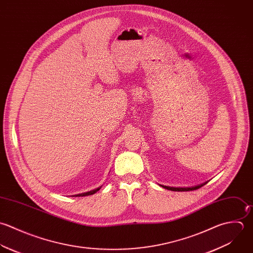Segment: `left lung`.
<instances>
[{"mask_svg":"<svg viewBox=\"0 0 253 253\" xmlns=\"http://www.w3.org/2000/svg\"><path fill=\"white\" fill-rule=\"evenodd\" d=\"M208 181H205V182H202L200 184H197V185H193V186H185V187H174V186H168V185H163V184H159L161 185L162 187L168 189V190H171V191H189V190H194V189H198L199 187L205 185Z\"/></svg>","mask_w":253,"mask_h":253,"instance_id":"obj_1","label":"left lung"}]
</instances>
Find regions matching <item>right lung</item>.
<instances>
[{
	"label": "right lung",
	"instance_id": "add662e5",
	"mask_svg": "<svg viewBox=\"0 0 253 253\" xmlns=\"http://www.w3.org/2000/svg\"><path fill=\"white\" fill-rule=\"evenodd\" d=\"M101 187H102V186H99V187H97V188H95V189H92V190H90V191L83 192V193H80V194H75V195H72V196H87V195H91V194H94L95 192H97Z\"/></svg>",
	"mask_w": 253,
	"mask_h": 253
}]
</instances>
